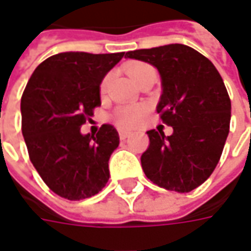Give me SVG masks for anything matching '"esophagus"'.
<instances>
[{
  "mask_svg": "<svg viewBox=\"0 0 251 251\" xmlns=\"http://www.w3.org/2000/svg\"><path fill=\"white\" fill-rule=\"evenodd\" d=\"M119 135H120V140L121 141H126L128 138V135H130V132H127V131H119Z\"/></svg>",
  "mask_w": 251,
  "mask_h": 251,
  "instance_id": "34e87169",
  "label": "esophagus"
}]
</instances>
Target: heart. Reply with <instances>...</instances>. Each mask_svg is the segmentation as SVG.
<instances>
[{
	"mask_svg": "<svg viewBox=\"0 0 251 251\" xmlns=\"http://www.w3.org/2000/svg\"><path fill=\"white\" fill-rule=\"evenodd\" d=\"M153 68L144 63H135L131 64L127 70V73L131 78L137 82V79L140 78L141 75H144L148 71H152ZM107 83H109V76L103 78L100 82V93H104L107 89ZM148 114V107L145 104H126V106H120L117 107L111 119L114 121V124L120 128L124 130H132L135 127H138L141 124V121L144 120Z\"/></svg>",
	"mask_w": 251,
	"mask_h": 251,
	"instance_id": "heart-1",
	"label": "heart"
}]
</instances>
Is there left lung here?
I'll return each instance as SVG.
<instances>
[{"mask_svg":"<svg viewBox=\"0 0 251 251\" xmlns=\"http://www.w3.org/2000/svg\"><path fill=\"white\" fill-rule=\"evenodd\" d=\"M152 64L162 78L156 111L173 127L150 130V147L141 156L145 176L159 187L188 193L217 168L230 124V99L215 65L184 44H168L126 53Z\"/></svg>","mask_w":251,"mask_h":251,"instance_id":"8db88e82","label":"left lung"}]
</instances>
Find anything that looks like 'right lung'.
Returning a JSON list of instances; mask_svg holds the SVG:
<instances>
[{
    "mask_svg": "<svg viewBox=\"0 0 251 251\" xmlns=\"http://www.w3.org/2000/svg\"><path fill=\"white\" fill-rule=\"evenodd\" d=\"M126 53L67 51L34 70L21 99L29 159L53 193L79 201L98 194L110 177L109 159L119 132L103 124L96 135L81 127L100 106L99 85Z\"/></svg>",
    "mask_w": 251,
    "mask_h": 251,
    "instance_id": "right-lung-1",
    "label": "right lung"
}]
</instances>
